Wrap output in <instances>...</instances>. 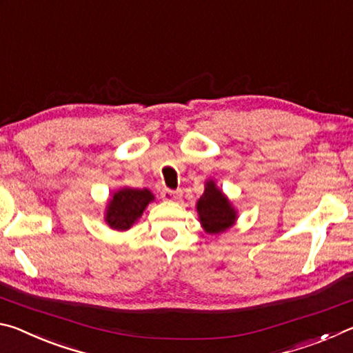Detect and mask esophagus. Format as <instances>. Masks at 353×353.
I'll list each match as a JSON object with an SVG mask.
<instances>
[{
  "mask_svg": "<svg viewBox=\"0 0 353 353\" xmlns=\"http://www.w3.org/2000/svg\"><path fill=\"white\" fill-rule=\"evenodd\" d=\"M160 196H162V199H163V201L174 202V201H179V199H181L182 193H181V191H174V190H168V188H166V190H163V191H162V194H160Z\"/></svg>",
  "mask_w": 353,
  "mask_h": 353,
  "instance_id": "34e87169",
  "label": "esophagus"
}]
</instances>
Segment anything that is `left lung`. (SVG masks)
Returning <instances> with one entry per match:
<instances>
[{
  "instance_id": "8db88e82",
  "label": "left lung",
  "mask_w": 353,
  "mask_h": 353,
  "mask_svg": "<svg viewBox=\"0 0 353 353\" xmlns=\"http://www.w3.org/2000/svg\"><path fill=\"white\" fill-rule=\"evenodd\" d=\"M204 188V193L196 202L199 223L207 234L219 235L235 225L238 212L213 179H208Z\"/></svg>"
}]
</instances>
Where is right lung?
Instances as JSON below:
<instances>
[{"mask_svg": "<svg viewBox=\"0 0 353 353\" xmlns=\"http://www.w3.org/2000/svg\"><path fill=\"white\" fill-rule=\"evenodd\" d=\"M154 199V194L148 188L123 187L113 191L105 205V224L117 232L129 230Z\"/></svg>", "mask_w": 353, "mask_h": 353, "instance_id": "right-lung-1", "label": "right lung"}]
</instances>
